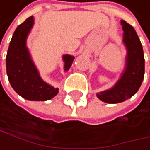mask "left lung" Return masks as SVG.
<instances>
[{
    "mask_svg": "<svg viewBox=\"0 0 150 150\" xmlns=\"http://www.w3.org/2000/svg\"><path fill=\"white\" fill-rule=\"evenodd\" d=\"M120 24L123 30L122 42L127 50L124 70L112 88L96 94L107 103H122L133 96L140 87L145 72L143 48L135 30L125 21H120Z\"/></svg>",
    "mask_w": 150,
    "mask_h": 150,
    "instance_id": "left-lung-1",
    "label": "left lung"
}]
</instances>
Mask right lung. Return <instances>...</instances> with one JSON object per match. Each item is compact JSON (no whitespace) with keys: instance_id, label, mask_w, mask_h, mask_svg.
<instances>
[{"instance_id":"1","label":"right lung","mask_w":150,"mask_h":150,"mask_svg":"<svg viewBox=\"0 0 150 150\" xmlns=\"http://www.w3.org/2000/svg\"><path fill=\"white\" fill-rule=\"evenodd\" d=\"M34 25V17L28 18L17 27L11 38L6 57V69L9 82L14 91L28 101H47L58 93L39 74L27 47V38ZM64 71L67 72L74 59V56L64 55Z\"/></svg>"}]
</instances>
